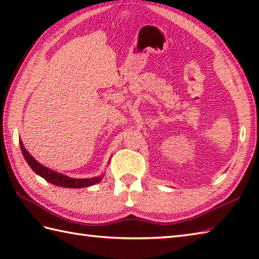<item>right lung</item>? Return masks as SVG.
Masks as SVG:
<instances>
[{
  "label": "right lung",
  "mask_w": 259,
  "mask_h": 259,
  "mask_svg": "<svg viewBox=\"0 0 259 259\" xmlns=\"http://www.w3.org/2000/svg\"><path fill=\"white\" fill-rule=\"evenodd\" d=\"M20 147H21L22 153H23L25 161L32 168L33 171L52 185L64 187V188H84V187L93 186L98 183H100L103 178V174L92 178H83V179L71 178L69 176L54 171V170L43 166V164H41L37 160H35V159L31 156V153L25 149L23 146V142L21 141V139H20Z\"/></svg>",
  "instance_id": "obj_1"
}]
</instances>
